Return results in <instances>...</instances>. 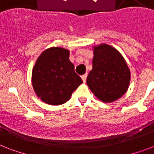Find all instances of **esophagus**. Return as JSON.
Wrapping results in <instances>:
<instances>
[{"mask_svg": "<svg viewBox=\"0 0 154 154\" xmlns=\"http://www.w3.org/2000/svg\"><path fill=\"white\" fill-rule=\"evenodd\" d=\"M86 77H87V74H84L82 76V79L84 82H85V81H86Z\"/></svg>", "mask_w": 154, "mask_h": 154, "instance_id": "1", "label": "esophagus"}]
</instances>
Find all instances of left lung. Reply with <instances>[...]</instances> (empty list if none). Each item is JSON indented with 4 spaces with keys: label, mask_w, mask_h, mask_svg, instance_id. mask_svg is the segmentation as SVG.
Segmentation results:
<instances>
[{
    "label": "left lung",
    "mask_w": 154,
    "mask_h": 154,
    "mask_svg": "<svg viewBox=\"0 0 154 154\" xmlns=\"http://www.w3.org/2000/svg\"><path fill=\"white\" fill-rule=\"evenodd\" d=\"M130 71L124 57L111 45L94 47L93 69L86 83L94 95L103 102H112L127 91Z\"/></svg>",
    "instance_id": "left-lung-1"
}]
</instances>
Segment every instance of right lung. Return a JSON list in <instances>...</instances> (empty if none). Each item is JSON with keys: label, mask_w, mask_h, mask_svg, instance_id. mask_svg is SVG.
<instances>
[{"label": "right lung", "mask_w": 154, "mask_h": 154, "mask_svg": "<svg viewBox=\"0 0 154 154\" xmlns=\"http://www.w3.org/2000/svg\"><path fill=\"white\" fill-rule=\"evenodd\" d=\"M69 57L68 49L52 47L37 58L32 69V84L37 97L45 103L64 104L83 82Z\"/></svg>", "instance_id": "obj_1"}]
</instances>
